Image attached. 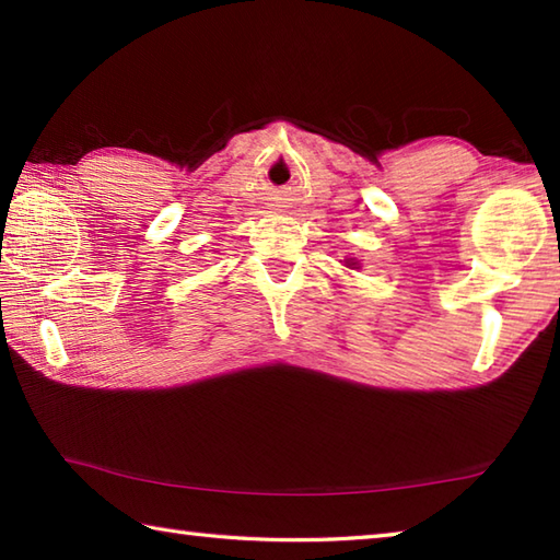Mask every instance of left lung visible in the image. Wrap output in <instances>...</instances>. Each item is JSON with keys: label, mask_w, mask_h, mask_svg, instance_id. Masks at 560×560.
<instances>
[{"label": "left lung", "mask_w": 560, "mask_h": 560, "mask_svg": "<svg viewBox=\"0 0 560 560\" xmlns=\"http://www.w3.org/2000/svg\"><path fill=\"white\" fill-rule=\"evenodd\" d=\"M350 264H355V261H350Z\"/></svg>", "instance_id": "left-lung-1"}]
</instances>
